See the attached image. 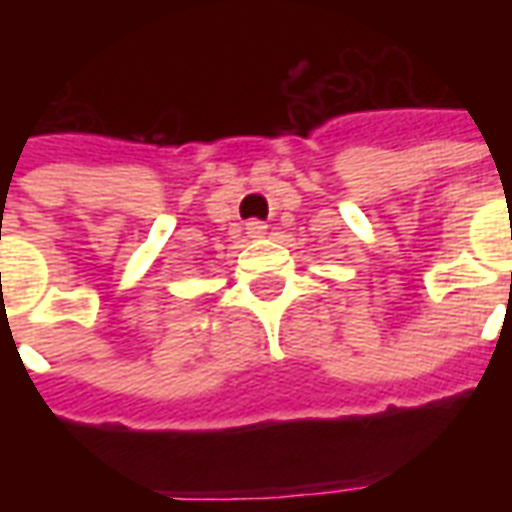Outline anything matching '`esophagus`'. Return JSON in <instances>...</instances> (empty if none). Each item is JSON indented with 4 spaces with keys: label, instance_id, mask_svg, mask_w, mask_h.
Listing matches in <instances>:
<instances>
[{
    "label": "esophagus",
    "instance_id": "34e87169",
    "mask_svg": "<svg viewBox=\"0 0 512 512\" xmlns=\"http://www.w3.org/2000/svg\"><path fill=\"white\" fill-rule=\"evenodd\" d=\"M266 230H268V224L266 222H246V235H249V238H263V235H266Z\"/></svg>",
    "mask_w": 512,
    "mask_h": 512
}]
</instances>
